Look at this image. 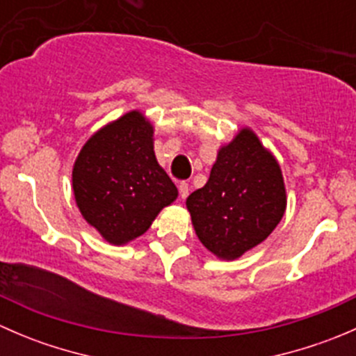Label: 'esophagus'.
Wrapping results in <instances>:
<instances>
[{
  "mask_svg": "<svg viewBox=\"0 0 356 356\" xmlns=\"http://www.w3.org/2000/svg\"><path fill=\"white\" fill-rule=\"evenodd\" d=\"M188 195H189V184L188 182H181V184H179V196H181L182 200H186L188 198Z\"/></svg>",
  "mask_w": 356,
  "mask_h": 356,
  "instance_id": "obj_1",
  "label": "esophagus"
}]
</instances>
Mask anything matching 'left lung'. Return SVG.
<instances>
[{"label":"left lung","instance_id":"left-lung-1","mask_svg":"<svg viewBox=\"0 0 356 356\" xmlns=\"http://www.w3.org/2000/svg\"><path fill=\"white\" fill-rule=\"evenodd\" d=\"M186 204L204 248L220 258H238L265 241L284 215L281 168L257 136L243 129L218 152L208 182Z\"/></svg>","mask_w":356,"mask_h":356}]
</instances>
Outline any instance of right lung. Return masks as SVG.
Returning <instances> with one entry per match:
<instances>
[{
    "label": "right lung",
    "instance_id": "right-lung-1",
    "mask_svg": "<svg viewBox=\"0 0 356 356\" xmlns=\"http://www.w3.org/2000/svg\"><path fill=\"white\" fill-rule=\"evenodd\" d=\"M72 184L82 217L111 245L145 234L158 211L177 198L155 158L152 124L139 111H129L86 143Z\"/></svg>",
    "mask_w": 356,
    "mask_h": 356
}]
</instances>
